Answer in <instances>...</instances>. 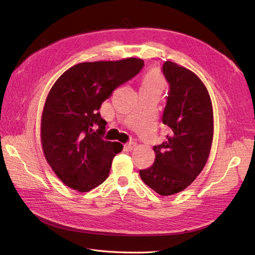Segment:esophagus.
Segmentation results:
<instances>
[{
    "label": "esophagus",
    "mask_w": 255,
    "mask_h": 255,
    "mask_svg": "<svg viewBox=\"0 0 255 255\" xmlns=\"http://www.w3.org/2000/svg\"><path fill=\"white\" fill-rule=\"evenodd\" d=\"M126 149H128V150H133V149H135V146H136V142H134V141H129V142H128V143H126Z\"/></svg>",
    "instance_id": "1"
}]
</instances>
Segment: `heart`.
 I'll return each mask as SVG.
<instances>
[{"label":"heart","mask_w":255,"mask_h":255,"mask_svg":"<svg viewBox=\"0 0 255 255\" xmlns=\"http://www.w3.org/2000/svg\"><path fill=\"white\" fill-rule=\"evenodd\" d=\"M163 86L164 81L161 79L160 74L155 70H151L150 72L146 73L141 83V88L153 89L157 91H161Z\"/></svg>","instance_id":"obj_1"}]
</instances>
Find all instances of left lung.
Listing matches in <instances>:
<instances>
[{
  "mask_svg": "<svg viewBox=\"0 0 255 255\" xmlns=\"http://www.w3.org/2000/svg\"><path fill=\"white\" fill-rule=\"evenodd\" d=\"M161 71L169 85L163 123L166 140L154 145L155 160L139 171L141 180L161 196L182 191L202 171L210 155L214 119L210 95L188 69L165 61Z\"/></svg>",
  "mask_w": 255,
  "mask_h": 255,
  "instance_id": "8db88e82",
  "label": "left lung"
}]
</instances>
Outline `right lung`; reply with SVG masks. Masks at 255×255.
Returning <instances> with one entry per match:
<instances>
[{
  "instance_id": "1",
  "label": "right lung",
  "mask_w": 255,
  "mask_h": 255,
  "mask_svg": "<svg viewBox=\"0 0 255 255\" xmlns=\"http://www.w3.org/2000/svg\"><path fill=\"white\" fill-rule=\"evenodd\" d=\"M143 65L134 57L82 63L53 85L43 107L41 143L49 165L67 186L86 192L109 177L113 158L123 145L103 139L106 121L99 110Z\"/></svg>"
}]
</instances>
